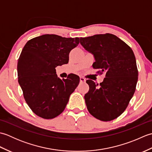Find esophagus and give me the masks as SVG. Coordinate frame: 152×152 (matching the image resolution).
<instances>
[{
    "instance_id": "34e87169",
    "label": "esophagus",
    "mask_w": 152,
    "mask_h": 152,
    "mask_svg": "<svg viewBox=\"0 0 152 152\" xmlns=\"http://www.w3.org/2000/svg\"><path fill=\"white\" fill-rule=\"evenodd\" d=\"M80 82H82V83H83V82H86V79L83 78V77H80Z\"/></svg>"
}]
</instances>
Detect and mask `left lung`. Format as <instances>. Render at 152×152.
<instances>
[{
    "mask_svg": "<svg viewBox=\"0 0 152 152\" xmlns=\"http://www.w3.org/2000/svg\"><path fill=\"white\" fill-rule=\"evenodd\" d=\"M80 42L94 56L93 68L105 72L103 82L86 80L89 91L84 96L89 112L96 119L109 121L119 117L129 103L136 89L138 69L131 48L110 33L80 38Z\"/></svg>",
    "mask_w": 152,
    "mask_h": 152,
    "instance_id": "left-lung-1",
    "label": "left lung"
}]
</instances>
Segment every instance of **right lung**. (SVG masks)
<instances>
[{
	"label": "right lung",
	"instance_id": "right-lung-1",
	"mask_svg": "<svg viewBox=\"0 0 152 152\" xmlns=\"http://www.w3.org/2000/svg\"><path fill=\"white\" fill-rule=\"evenodd\" d=\"M79 44V38L44 34L28 40L18 62V82L24 99L35 114L52 119L61 114L70 95L80 82L76 74L61 80L57 66L67 64L69 53Z\"/></svg>",
	"mask_w": 152,
	"mask_h": 152
}]
</instances>
